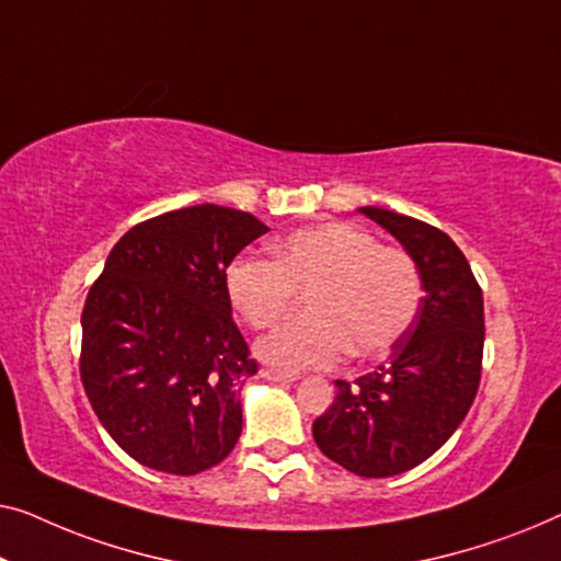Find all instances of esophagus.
<instances>
[{
    "instance_id": "obj_1",
    "label": "esophagus",
    "mask_w": 561,
    "mask_h": 561,
    "mask_svg": "<svg viewBox=\"0 0 561 561\" xmlns=\"http://www.w3.org/2000/svg\"><path fill=\"white\" fill-rule=\"evenodd\" d=\"M262 378H266V381H277V383H291L297 381V374H282V370H274V368H262Z\"/></svg>"
}]
</instances>
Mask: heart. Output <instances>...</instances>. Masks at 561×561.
Masks as SVG:
<instances>
[{
  "mask_svg": "<svg viewBox=\"0 0 561 561\" xmlns=\"http://www.w3.org/2000/svg\"><path fill=\"white\" fill-rule=\"evenodd\" d=\"M231 305L251 328H270L307 299V320L256 343L259 358L297 374L353 358L386 356L420 312L422 272L409 251L381 247L351 224L299 228L277 247V262L236 259L226 270Z\"/></svg>",
  "mask_w": 561,
  "mask_h": 561,
  "instance_id": "heart-1",
  "label": "heart"
}]
</instances>
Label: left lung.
Wrapping results in <instances>:
<instances>
[{"label": "left lung", "instance_id": "obj_1", "mask_svg": "<svg viewBox=\"0 0 561 561\" xmlns=\"http://www.w3.org/2000/svg\"><path fill=\"white\" fill-rule=\"evenodd\" d=\"M358 210L414 256L424 297L383 366L353 383L337 378L312 437L345 470L391 478L435 455L472 407L483 366V291L445 231L374 205Z\"/></svg>", "mask_w": 561, "mask_h": 561}]
</instances>
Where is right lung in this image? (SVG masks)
I'll use <instances>...</instances> for the list:
<instances>
[{"label":"right lung","instance_id":"add662e5","mask_svg":"<svg viewBox=\"0 0 561 561\" xmlns=\"http://www.w3.org/2000/svg\"><path fill=\"white\" fill-rule=\"evenodd\" d=\"M224 205L162 213L126 231L81 314V381L99 422L145 468L195 476L241 437L256 360L236 328L226 270L264 236Z\"/></svg>","mask_w":561,"mask_h":561}]
</instances>
